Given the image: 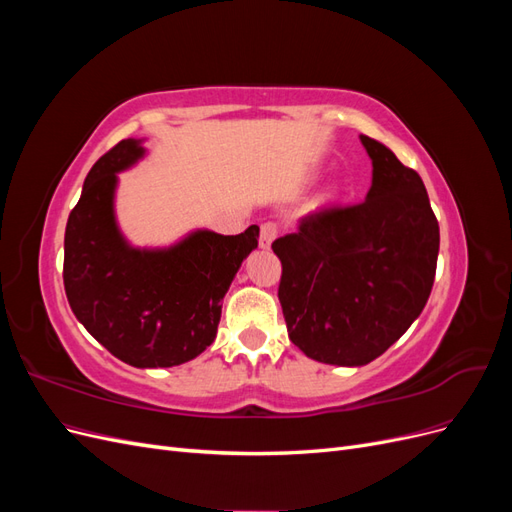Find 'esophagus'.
<instances>
[{
	"instance_id": "1",
	"label": "esophagus",
	"mask_w": 512,
	"mask_h": 512,
	"mask_svg": "<svg viewBox=\"0 0 512 512\" xmlns=\"http://www.w3.org/2000/svg\"><path fill=\"white\" fill-rule=\"evenodd\" d=\"M275 239H277V226L273 222L262 224L260 226V247H262V250H269Z\"/></svg>"
}]
</instances>
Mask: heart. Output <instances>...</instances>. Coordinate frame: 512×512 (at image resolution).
I'll use <instances>...</instances> for the list:
<instances>
[{
    "label": "heart",
    "instance_id": "1",
    "mask_svg": "<svg viewBox=\"0 0 512 512\" xmlns=\"http://www.w3.org/2000/svg\"><path fill=\"white\" fill-rule=\"evenodd\" d=\"M335 194H337V190H335V188H333V190H331V192H329V198H333V196H335Z\"/></svg>",
    "mask_w": 512,
    "mask_h": 512
}]
</instances>
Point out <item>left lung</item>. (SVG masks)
Here are the masks:
<instances>
[{"label": "left lung", "instance_id": "8db88e82", "mask_svg": "<svg viewBox=\"0 0 512 512\" xmlns=\"http://www.w3.org/2000/svg\"><path fill=\"white\" fill-rule=\"evenodd\" d=\"M361 143L374 166L363 203L309 213L271 245L292 344L342 367L378 359L421 316L440 250L423 179L374 138Z\"/></svg>", "mask_w": 512, "mask_h": 512}]
</instances>
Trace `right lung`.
I'll return each mask as SVG.
<instances>
[{"mask_svg": "<svg viewBox=\"0 0 512 512\" xmlns=\"http://www.w3.org/2000/svg\"><path fill=\"white\" fill-rule=\"evenodd\" d=\"M145 158L126 138L89 170L64 239V286L72 312L98 342L132 367H173L205 352L218 333L222 299L258 247L241 235L198 228L168 247H134L115 218L117 173Z\"/></svg>", "mask_w": 512, "mask_h": 512, "instance_id": "add662e5", "label": "right lung"}]
</instances>
